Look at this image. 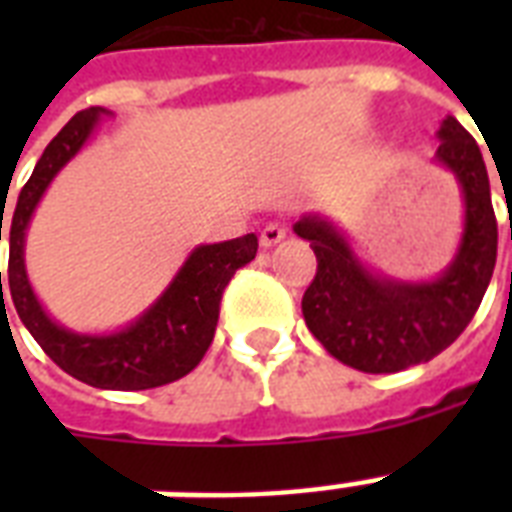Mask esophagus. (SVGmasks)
Listing matches in <instances>:
<instances>
[{
  "mask_svg": "<svg viewBox=\"0 0 512 512\" xmlns=\"http://www.w3.org/2000/svg\"><path fill=\"white\" fill-rule=\"evenodd\" d=\"M284 239H287V228L279 223H268L263 228V233H260V247L271 249L276 247V244H281Z\"/></svg>",
  "mask_w": 512,
  "mask_h": 512,
  "instance_id": "1",
  "label": "esophagus"
}]
</instances>
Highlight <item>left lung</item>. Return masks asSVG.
I'll return each mask as SVG.
<instances>
[{
	"instance_id": "left-lung-1",
	"label": "left lung",
	"mask_w": 512,
	"mask_h": 512,
	"mask_svg": "<svg viewBox=\"0 0 512 512\" xmlns=\"http://www.w3.org/2000/svg\"><path fill=\"white\" fill-rule=\"evenodd\" d=\"M433 164L457 180L462 233L452 260L433 279H396L358 255L329 215L305 212L295 223L311 241L316 279L303 295L313 337L358 372L393 374L446 350L476 316L497 263V220L484 156L454 116L438 127Z\"/></svg>"
}]
</instances>
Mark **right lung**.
<instances>
[{"instance_id": "add662e5", "label": "right lung", "mask_w": 512, "mask_h": 512, "mask_svg": "<svg viewBox=\"0 0 512 512\" xmlns=\"http://www.w3.org/2000/svg\"><path fill=\"white\" fill-rule=\"evenodd\" d=\"M103 116H111V111L100 106L79 111L50 140L23 185L10 220V295L31 337L71 377L103 390L159 388L185 377L204 358L215 337L225 284L241 265L255 260L257 236L247 233L239 239L193 247L162 295L138 319L114 332H76L52 319L28 281V225L52 180L87 146ZM2 220L4 215L0 241Z\"/></svg>"}]
</instances>
